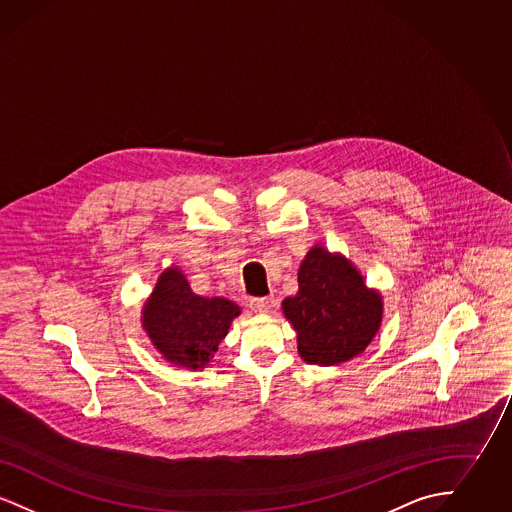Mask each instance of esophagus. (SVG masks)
Listing matches in <instances>:
<instances>
[{"instance_id": "34e87169", "label": "esophagus", "mask_w": 512, "mask_h": 512, "mask_svg": "<svg viewBox=\"0 0 512 512\" xmlns=\"http://www.w3.org/2000/svg\"><path fill=\"white\" fill-rule=\"evenodd\" d=\"M249 305H251L255 311H259V313H268V311L276 305V299H274V295H267V297H255V299H251V301H249Z\"/></svg>"}]
</instances>
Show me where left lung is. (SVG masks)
I'll list each match as a JSON object with an SVG mask.
<instances>
[{"label":"left lung","instance_id":"obj_1","mask_svg":"<svg viewBox=\"0 0 512 512\" xmlns=\"http://www.w3.org/2000/svg\"><path fill=\"white\" fill-rule=\"evenodd\" d=\"M299 292L282 301L297 332V351L309 365H340L361 355L376 336L384 303L340 253L315 245L297 272Z\"/></svg>","mask_w":512,"mask_h":512}]
</instances>
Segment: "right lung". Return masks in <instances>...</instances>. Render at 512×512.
<instances>
[{"instance_id": "1", "label": "right lung", "mask_w": 512, "mask_h": 512, "mask_svg": "<svg viewBox=\"0 0 512 512\" xmlns=\"http://www.w3.org/2000/svg\"><path fill=\"white\" fill-rule=\"evenodd\" d=\"M240 307L224 297L195 295L180 272H161L142 309V324L155 349L172 365L199 370L211 363Z\"/></svg>"}]
</instances>
